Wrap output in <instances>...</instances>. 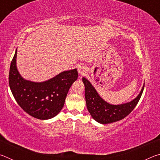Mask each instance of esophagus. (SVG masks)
Returning a JSON list of instances; mask_svg holds the SVG:
<instances>
[{
    "instance_id": "1",
    "label": "esophagus",
    "mask_w": 160,
    "mask_h": 160,
    "mask_svg": "<svg viewBox=\"0 0 160 160\" xmlns=\"http://www.w3.org/2000/svg\"><path fill=\"white\" fill-rule=\"evenodd\" d=\"M78 73H79L80 75H84L85 74L86 72V70H85V68L83 66H80L79 67H78Z\"/></svg>"
}]
</instances>
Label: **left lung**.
Listing matches in <instances>:
<instances>
[{"mask_svg": "<svg viewBox=\"0 0 160 160\" xmlns=\"http://www.w3.org/2000/svg\"><path fill=\"white\" fill-rule=\"evenodd\" d=\"M85 85V95L87 108L94 120L102 124L111 123L120 121L128 116L138 103L145 85L140 94L131 102L120 105L110 104L102 99L92 84L82 78Z\"/></svg>", "mask_w": 160, "mask_h": 160, "instance_id": "obj_1", "label": "left lung"}]
</instances>
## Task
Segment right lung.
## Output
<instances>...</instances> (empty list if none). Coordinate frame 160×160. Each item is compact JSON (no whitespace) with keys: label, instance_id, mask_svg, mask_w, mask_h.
Here are the masks:
<instances>
[{"label":"right lung","instance_id":"1","mask_svg":"<svg viewBox=\"0 0 160 160\" xmlns=\"http://www.w3.org/2000/svg\"><path fill=\"white\" fill-rule=\"evenodd\" d=\"M17 50L10 63L9 85L22 109L33 117L45 120L54 117L63 107L72 84L78 77V70L63 71L42 82L23 79L16 66Z\"/></svg>","mask_w":160,"mask_h":160}]
</instances>
